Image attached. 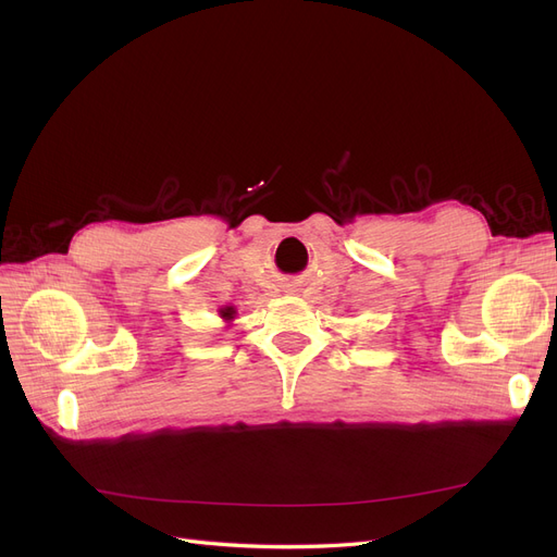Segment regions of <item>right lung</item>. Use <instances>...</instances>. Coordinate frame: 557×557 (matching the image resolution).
Returning <instances> with one entry per match:
<instances>
[{
  "label": "right lung",
  "mask_w": 557,
  "mask_h": 557,
  "mask_svg": "<svg viewBox=\"0 0 557 557\" xmlns=\"http://www.w3.org/2000/svg\"><path fill=\"white\" fill-rule=\"evenodd\" d=\"M221 313H223V318H225V320H230V318L235 315V311H233V309H225V311H221Z\"/></svg>",
  "instance_id": "add662e5"
}]
</instances>
